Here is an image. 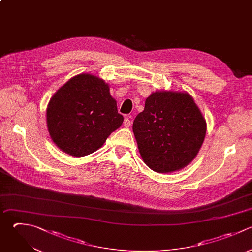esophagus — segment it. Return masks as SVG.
<instances>
[{
  "instance_id": "1",
  "label": "esophagus",
  "mask_w": 252,
  "mask_h": 252,
  "mask_svg": "<svg viewBox=\"0 0 252 252\" xmlns=\"http://www.w3.org/2000/svg\"><path fill=\"white\" fill-rule=\"evenodd\" d=\"M123 124H124L125 127H130V126H131V120H130L128 117H125Z\"/></svg>"
}]
</instances>
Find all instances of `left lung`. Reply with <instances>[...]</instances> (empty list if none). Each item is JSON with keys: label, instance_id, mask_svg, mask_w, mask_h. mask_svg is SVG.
I'll list each match as a JSON object with an SVG mask.
<instances>
[{"label": "left lung", "instance_id": "left-lung-1", "mask_svg": "<svg viewBox=\"0 0 252 252\" xmlns=\"http://www.w3.org/2000/svg\"><path fill=\"white\" fill-rule=\"evenodd\" d=\"M207 125L187 93L155 92L133 123L144 162L154 171L167 173L188 165L197 156Z\"/></svg>", "mask_w": 252, "mask_h": 252}]
</instances>
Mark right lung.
I'll return each mask as SVG.
<instances>
[{"instance_id": "obj_1", "label": "right lung", "mask_w": 252, "mask_h": 252, "mask_svg": "<svg viewBox=\"0 0 252 252\" xmlns=\"http://www.w3.org/2000/svg\"><path fill=\"white\" fill-rule=\"evenodd\" d=\"M47 127L56 146L73 157L97 151L118 129L123 116L103 80L80 74L51 97L46 110Z\"/></svg>"}]
</instances>
